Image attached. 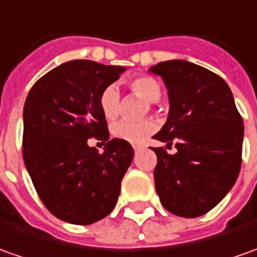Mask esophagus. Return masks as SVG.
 <instances>
[{
    "mask_svg": "<svg viewBox=\"0 0 257 257\" xmlns=\"http://www.w3.org/2000/svg\"><path fill=\"white\" fill-rule=\"evenodd\" d=\"M145 148V145H142V143H136V145H134V151L135 152H139L141 149H143Z\"/></svg>",
    "mask_w": 257,
    "mask_h": 257,
    "instance_id": "34e87169",
    "label": "esophagus"
}]
</instances>
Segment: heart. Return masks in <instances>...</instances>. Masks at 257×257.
<instances>
[{"label": "heart", "instance_id": "heart-1", "mask_svg": "<svg viewBox=\"0 0 257 257\" xmlns=\"http://www.w3.org/2000/svg\"><path fill=\"white\" fill-rule=\"evenodd\" d=\"M131 91L138 97L146 99L149 108H153L162 95V85L155 77L149 74H138L129 80ZM99 109L108 122L115 121L121 111V95L114 85H109L102 90L99 95ZM156 131V123L153 119H143L139 122L121 121L112 125L111 132L116 139L129 143H141Z\"/></svg>", "mask_w": 257, "mask_h": 257}]
</instances>
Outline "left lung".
<instances>
[{"instance_id": "left-lung-1", "label": "left lung", "mask_w": 257, "mask_h": 257, "mask_svg": "<svg viewBox=\"0 0 257 257\" xmlns=\"http://www.w3.org/2000/svg\"><path fill=\"white\" fill-rule=\"evenodd\" d=\"M169 92L167 122L153 136L177 152L153 148L155 186L169 212L184 218L207 214L228 194L242 165L243 121L231 88L218 74L186 60L151 69Z\"/></svg>"}]
</instances>
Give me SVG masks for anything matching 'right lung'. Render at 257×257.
I'll list each match as a JSON object with an SVG mask.
<instances>
[{"instance_id": "obj_1", "label": "right lung", "mask_w": 257, "mask_h": 257, "mask_svg": "<svg viewBox=\"0 0 257 257\" xmlns=\"http://www.w3.org/2000/svg\"><path fill=\"white\" fill-rule=\"evenodd\" d=\"M123 70L91 60L66 62L39 78L26 97L24 162L42 202L62 221L97 222L118 201L134 149L121 139L109 141L99 95ZM90 137L105 143L106 151L90 148Z\"/></svg>"}]
</instances>
